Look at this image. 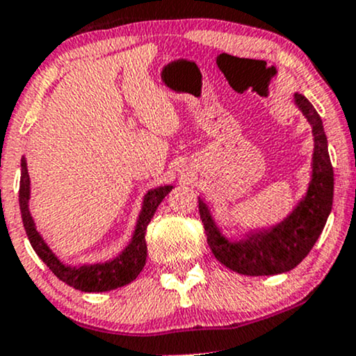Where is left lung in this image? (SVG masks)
Here are the masks:
<instances>
[{"instance_id":"1","label":"left lung","mask_w":356,"mask_h":356,"mask_svg":"<svg viewBox=\"0 0 356 356\" xmlns=\"http://www.w3.org/2000/svg\"><path fill=\"white\" fill-rule=\"evenodd\" d=\"M295 104L312 125L314 150L308 191L289 216L269 229L251 231L244 239L231 241L220 232L207 204L199 197V214L212 254L239 275L271 276L291 271L312 251L332 212L333 167L321 117L300 93L295 95Z\"/></svg>"}]
</instances>
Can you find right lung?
Masks as SVG:
<instances>
[{"label": "right lung", "mask_w": 356, "mask_h": 356, "mask_svg": "<svg viewBox=\"0 0 356 356\" xmlns=\"http://www.w3.org/2000/svg\"><path fill=\"white\" fill-rule=\"evenodd\" d=\"M172 191V186H161L150 189L144 195L142 211L138 214L136 231L132 239L127 244L124 251L112 261L97 264H81V266H68L63 264L55 252L48 248L42 234L36 231L35 220L30 214V175H28L26 161L22 159V179H19V209H22V219L24 231L30 239L31 248L38 254L40 259L51 269L53 275L58 280L67 283L72 288L85 293H102L117 289L120 286L132 283L145 266L147 259V244H145V229L150 219L154 218L159 204Z\"/></svg>", "instance_id": "obj_1"}]
</instances>
